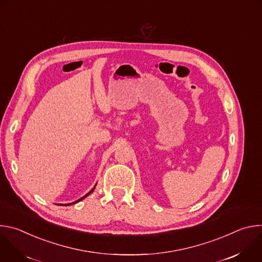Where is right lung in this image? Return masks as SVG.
<instances>
[{"mask_svg": "<svg viewBox=\"0 0 262 262\" xmlns=\"http://www.w3.org/2000/svg\"><path fill=\"white\" fill-rule=\"evenodd\" d=\"M94 188H95V186H94ZM94 188H93V189H92V190H91V191H90V192H89V193H88V194H86V195H85V196H84V197H82V198H81V199H79V200H78V201H76V202H72V203H68V204H63V205H71V204H73V203H77V202H79V201H81V200H83V199H84V198H86V197H87V196H88V195H90V194H91V193H92V192H93V191H94Z\"/></svg>", "mask_w": 262, "mask_h": 262, "instance_id": "add662e5", "label": "right lung"}]
</instances>
